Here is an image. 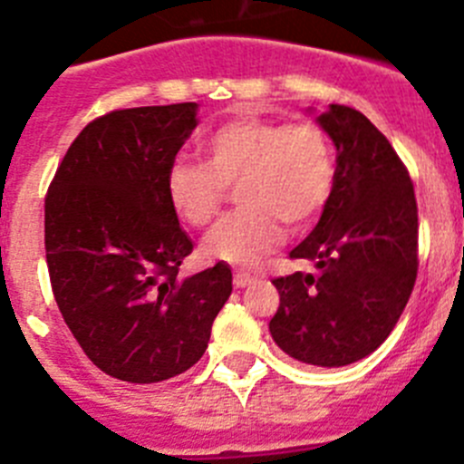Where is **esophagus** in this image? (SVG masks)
Listing matches in <instances>:
<instances>
[{
	"instance_id": "1",
	"label": "esophagus",
	"mask_w": 464,
	"mask_h": 464,
	"mask_svg": "<svg viewBox=\"0 0 464 464\" xmlns=\"http://www.w3.org/2000/svg\"><path fill=\"white\" fill-rule=\"evenodd\" d=\"M253 283H257V278H255V276L244 274V271L235 274V287H239V290H244V287H250Z\"/></svg>"
}]
</instances>
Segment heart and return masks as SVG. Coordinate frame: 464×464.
Wrapping results in <instances>:
<instances>
[{
  "instance_id": "1",
  "label": "heart",
  "mask_w": 464,
  "mask_h": 464,
  "mask_svg": "<svg viewBox=\"0 0 464 464\" xmlns=\"http://www.w3.org/2000/svg\"><path fill=\"white\" fill-rule=\"evenodd\" d=\"M202 149L207 163L177 159L168 168L165 188L177 216L193 227L209 225L229 188L244 207L204 239L207 260L255 266L280 246L283 223L308 229L334 195V147L315 121L239 117L211 130Z\"/></svg>"
}]
</instances>
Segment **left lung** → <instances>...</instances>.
Returning <instances> with one entry per match:
<instances>
[{
  "label": "left lung",
  "mask_w": 464,
  "mask_h": 464,
  "mask_svg": "<svg viewBox=\"0 0 464 464\" xmlns=\"http://www.w3.org/2000/svg\"><path fill=\"white\" fill-rule=\"evenodd\" d=\"M335 144V188L315 229L290 257L317 274L276 278L269 331L301 363L340 368L389 338L414 290L419 216L410 172L389 140L347 105L315 117Z\"/></svg>",
  "instance_id": "8db88e82"
}]
</instances>
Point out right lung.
Listing matches in <instances>:
<instances>
[{
	"label": "right lung",
	"instance_id": "right-lung-1",
	"mask_svg": "<svg viewBox=\"0 0 464 464\" xmlns=\"http://www.w3.org/2000/svg\"><path fill=\"white\" fill-rule=\"evenodd\" d=\"M195 126L198 103L93 119L45 195V257L63 322L93 365L130 384L198 363L232 295L225 262L179 278L193 241L165 177Z\"/></svg>",
	"mask_w": 464,
	"mask_h": 464
}]
</instances>
